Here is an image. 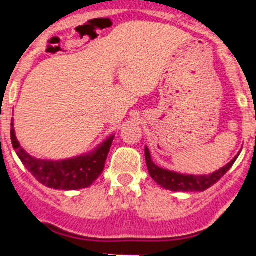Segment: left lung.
I'll return each mask as SVG.
<instances>
[{"label":"left lung","instance_id":"obj_1","mask_svg":"<svg viewBox=\"0 0 256 256\" xmlns=\"http://www.w3.org/2000/svg\"><path fill=\"white\" fill-rule=\"evenodd\" d=\"M144 156H146V164H148V173L151 178L155 180L162 188L170 190V191H183V192H195V191H205L212 184H216L234 164L238 155L234 158L232 162H228L226 166L216 170V173H212L209 176H184V174L174 173L170 170L159 168L151 160L150 151L148 148H144Z\"/></svg>","mask_w":256,"mask_h":256}]
</instances>
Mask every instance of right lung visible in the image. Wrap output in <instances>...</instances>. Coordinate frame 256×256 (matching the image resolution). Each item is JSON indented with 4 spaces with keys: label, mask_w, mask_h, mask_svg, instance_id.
<instances>
[{
    "label": "right lung",
    "mask_w": 256,
    "mask_h": 256,
    "mask_svg": "<svg viewBox=\"0 0 256 256\" xmlns=\"http://www.w3.org/2000/svg\"><path fill=\"white\" fill-rule=\"evenodd\" d=\"M12 126V123H11ZM114 137L104 142L94 154L79 156L76 159L62 162H47L32 158L20 148L14 130H11V142L19 159L26 168L44 186L55 190H79L91 186L100 177L105 168L108 154Z\"/></svg>",
    "instance_id": "right-lung-1"
}]
</instances>
